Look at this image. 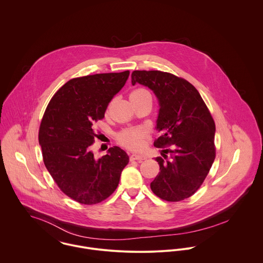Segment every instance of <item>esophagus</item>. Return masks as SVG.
Wrapping results in <instances>:
<instances>
[{"label": "esophagus", "instance_id": "esophagus-1", "mask_svg": "<svg viewBox=\"0 0 263 263\" xmlns=\"http://www.w3.org/2000/svg\"><path fill=\"white\" fill-rule=\"evenodd\" d=\"M129 159H130V161H143L146 159V157L144 155H140V154H132Z\"/></svg>", "mask_w": 263, "mask_h": 263}]
</instances>
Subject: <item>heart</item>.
<instances>
[{
  "mask_svg": "<svg viewBox=\"0 0 263 263\" xmlns=\"http://www.w3.org/2000/svg\"><path fill=\"white\" fill-rule=\"evenodd\" d=\"M145 95H150V94L147 90L139 88V89L134 90L130 93L129 97L130 98H139V97H142ZM146 136H147V133L144 128L133 127V128H125V129L119 132L117 135V140L123 147H125L129 150H137L143 146Z\"/></svg>",
  "mask_w": 263,
  "mask_h": 263,
  "instance_id": "1",
  "label": "heart"
}]
</instances>
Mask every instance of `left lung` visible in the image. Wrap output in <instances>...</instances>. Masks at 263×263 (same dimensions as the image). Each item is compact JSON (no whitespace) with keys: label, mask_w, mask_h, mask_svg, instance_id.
<instances>
[{"label":"left lung","mask_w":263,"mask_h":263,"mask_svg":"<svg viewBox=\"0 0 263 263\" xmlns=\"http://www.w3.org/2000/svg\"><path fill=\"white\" fill-rule=\"evenodd\" d=\"M149 87L159 100L156 148L160 172L152 191L167 201H180L201 186L216 158V124L195 87L183 78L161 71H134L132 84ZM170 156H168L166 154Z\"/></svg>","instance_id":"left-lung-1"}]
</instances>
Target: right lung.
I'll list each match as a JSON object with an SVG mask.
<instances>
[{"mask_svg":"<svg viewBox=\"0 0 263 263\" xmlns=\"http://www.w3.org/2000/svg\"><path fill=\"white\" fill-rule=\"evenodd\" d=\"M129 71L95 74L68 81L49 101L38 141L43 163L59 188L82 204H96L117 187L128 156L119 147L95 159L94 123L124 86Z\"/></svg>","mask_w":263,"mask_h":263,"instance_id":"1","label":"right lung"}]
</instances>
